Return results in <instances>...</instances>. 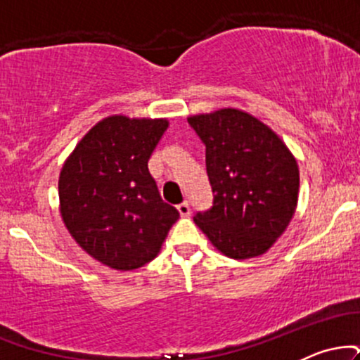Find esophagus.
I'll use <instances>...</instances> for the list:
<instances>
[{
	"label": "esophagus",
	"mask_w": 360,
	"mask_h": 360,
	"mask_svg": "<svg viewBox=\"0 0 360 360\" xmlns=\"http://www.w3.org/2000/svg\"><path fill=\"white\" fill-rule=\"evenodd\" d=\"M177 212L181 213V217H189V213H191V206H189L188 201H183L181 205H177Z\"/></svg>",
	"instance_id": "esophagus-1"
}]
</instances>
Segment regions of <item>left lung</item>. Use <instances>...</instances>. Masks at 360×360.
Returning <instances> with one entry per match:
<instances>
[{
    "label": "left lung",
    "instance_id": "left-lung-1",
    "mask_svg": "<svg viewBox=\"0 0 360 360\" xmlns=\"http://www.w3.org/2000/svg\"><path fill=\"white\" fill-rule=\"evenodd\" d=\"M205 146L213 203L194 223L226 257L264 254L283 235L298 203L295 157L269 127L238 110L188 118Z\"/></svg>",
    "mask_w": 360,
    "mask_h": 360
}]
</instances>
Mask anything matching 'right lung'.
<instances>
[{
  "mask_svg": "<svg viewBox=\"0 0 360 360\" xmlns=\"http://www.w3.org/2000/svg\"><path fill=\"white\" fill-rule=\"evenodd\" d=\"M166 130L167 120L110 117L91 128L62 167L65 226L91 257L111 269L150 262L179 218L147 167Z\"/></svg>",
  "mask_w": 360,
  "mask_h": 360,
  "instance_id": "right-lung-1",
  "label": "right lung"
}]
</instances>
